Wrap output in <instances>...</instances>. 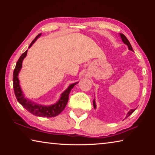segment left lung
I'll use <instances>...</instances> for the list:
<instances>
[{
    "mask_svg": "<svg viewBox=\"0 0 155 155\" xmlns=\"http://www.w3.org/2000/svg\"><path fill=\"white\" fill-rule=\"evenodd\" d=\"M120 38H121V39H122V40L123 42H124V43L126 44V45H127L128 49H129L130 51H133V48H132V46H131L130 44V42H129V41L128 40V39H127V38H126V36L124 35V34H122V33H120ZM93 105H94V109H96V104L95 99H94V101H93ZM135 111V109H130V111L128 112V114H127V116H126L125 118H127V117H128V116H129V115H130L132 114Z\"/></svg>",
    "mask_w": 155,
    "mask_h": 155,
    "instance_id": "1",
    "label": "left lung"
}]
</instances>
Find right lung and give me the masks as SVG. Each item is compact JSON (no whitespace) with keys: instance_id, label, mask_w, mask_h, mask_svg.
<instances>
[{"instance_id":"1","label":"right lung","mask_w":155,"mask_h":155,"mask_svg":"<svg viewBox=\"0 0 155 155\" xmlns=\"http://www.w3.org/2000/svg\"><path fill=\"white\" fill-rule=\"evenodd\" d=\"M41 35V33L36 36L32 42L31 43L28 48L32 46L33 44L35 42V41ZM28 50H27L22 55L20 56L19 59L18 60L16 63V65L13 74V83H14V90L15 97H16L17 101H18L21 105L25 109L27 110L28 112L34 115L42 117H55L57 115L61 114V112L64 109L66 106L69 98V94L72 89L77 85L78 82H76L71 84L68 86V87L65 90L64 92L61 94L60 98L58 100L57 103L51 104V105H44V104H40L35 103L25 96V94L21 89L20 85V81L18 78V74L22 69V61L27 56Z\"/></svg>"}]
</instances>
